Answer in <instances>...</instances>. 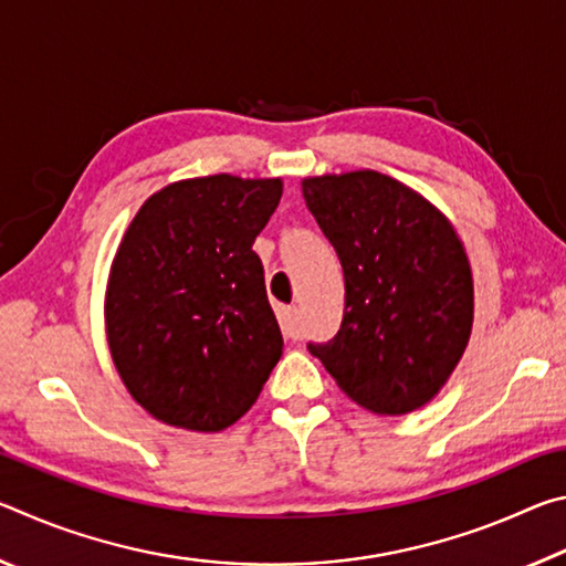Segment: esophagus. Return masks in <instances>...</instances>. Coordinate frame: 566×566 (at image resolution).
Returning <instances> with one entry per match:
<instances>
[{"mask_svg": "<svg viewBox=\"0 0 566 566\" xmlns=\"http://www.w3.org/2000/svg\"><path fill=\"white\" fill-rule=\"evenodd\" d=\"M282 332L290 339H300L302 337V314L296 306H284L282 310Z\"/></svg>", "mask_w": 566, "mask_h": 566, "instance_id": "obj_1", "label": "esophagus"}]
</instances>
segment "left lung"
I'll return each instance as SVG.
<instances>
[{
  "label": "left lung",
  "instance_id": "8db88e82",
  "mask_svg": "<svg viewBox=\"0 0 566 566\" xmlns=\"http://www.w3.org/2000/svg\"><path fill=\"white\" fill-rule=\"evenodd\" d=\"M302 195L344 272L337 337L306 349L375 415L424 407L472 334L474 284L462 239L432 202L371 169L306 177Z\"/></svg>",
  "mask_w": 566,
  "mask_h": 566
}]
</instances>
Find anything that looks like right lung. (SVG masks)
I'll return each mask as SVG.
<instances>
[{
  "instance_id": "add662e5",
  "label": "right lung",
  "mask_w": 566,
  "mask_h": 566,
  "mask_svg": "<svg viewBox=\"0 0 566 566\" xmlns=\"http://www.w3.org/2000/svg\"><path fill=\"white\" fill-rule=\"evenodd\" d=\"M282 179L212 175L159 189L122 237L104 322L119 377L165 424L222 432L282 357V332L252 249Z\"/></svg>"
}]
</instances>
